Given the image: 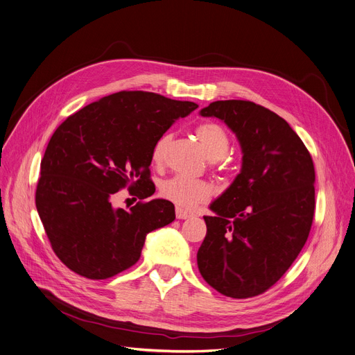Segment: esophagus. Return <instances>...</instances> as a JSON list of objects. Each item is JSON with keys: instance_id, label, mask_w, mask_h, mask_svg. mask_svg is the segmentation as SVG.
<instances>
[{"instance_id": "1", "label": "esophagus", "mask_w": 355, "mask_h": 355, "mask_svg": "<svg viewBox=\"0 0 355 355\" xmlns=\"http://www.w3.org/2000/svg\"><path fill=\"white\" fill-rule=\"evenodd\" d=\"M191 216H192L191 212L182 209V207H176V218L178 219H187V218H191Z\"/></svg>"}]
</instances>
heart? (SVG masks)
I'll use <instances>...</instances> for the list:
<instances>
[{
    "label": "heart",
    "instance_id": "heart-1",
    "mask_svg": "<svg viewBox=\"0 0 355 355\" xmlns=\"http://www.w3.org/2000/svg\"><path fill=\"white\" fill-rule=\"evenodd\" d=\"M195 133L209 159L219 160L227 153L229 146H231V137H229L226 129L220 126L219 123L205 121L199 124ZM171 140L172 135L166 133L155 143L152 152V159L155 163H162L164 160ZM211 186L205 180L191 179L180 175L166 179L160 184L162 198L175 203L182 209H191V207L206 202L211 198Z\"/></svg>",
    "mask_w": 355,
    "mask_h": 355
}]
</instances>
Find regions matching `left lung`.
Wrapping results in <instances>:
<instances>
[{
	"mask_svg": "<svg viewBox=\"0 0 355 355\" xmlns=\"http://www.w3.org/2000/svg\"><path fill=\"white\" fill-rule=\"evenodd\" d=\"M231 129L242 169L203 216L198 251L203 279L222 295L263 294L300 255L315 211V169L300 136L277 113L248 100H219L200 110Z\"/></svg>",
	"mask_w": 355,
	"mask_h": 355,
	"instance_id": "1",
	"label": "left lung"
}]
</instances>
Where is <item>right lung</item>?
<instances>
[{"label": "right lung", "mask_w": 355, "mask_h": 355, "mask_svg": "<svg viewBox=\"0 0 355 355\" xmlns=\"http://www.w3.org/2000/svg\"><path fill=\"white\" fill-rule=\"evenodd\" d=\"M198 104L150 92H119L62 121L41 159L35 206L53 251L73 272L106 279L133 266L146 235L175 220V206L155 193L153 146ZM128 187L141 200L114 210Z\"/></svg>", "instance_id": "add662e5"}]
</instances>
